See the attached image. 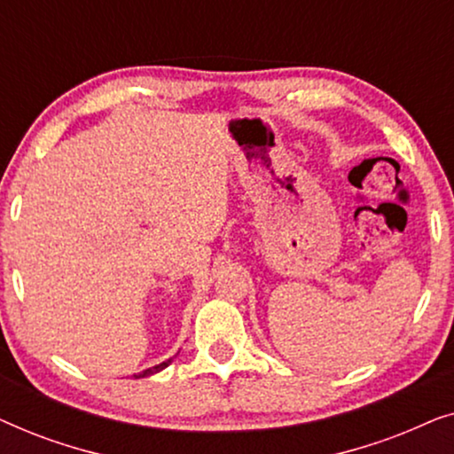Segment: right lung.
<instances>
[{
    "instance_id": "1",
    "label": "right lung",
    "mask_w": 454,
    "mask_h": 454,
    "mask_svg": "<svg viewBox=\"0 0 454 454\" xmlns=\"http://www.w3.org/2000/svg\"><path fill=\"white\" fill-rule=\"evenodd\" d=\"M171 362H173V357H169V359H167V362H163V364L153 365V368H148V370H145V372H140V374H134V378H146V376L157 374V372H160L163 368H167V365H169Z\"/></svg>"
}]
</instances>
